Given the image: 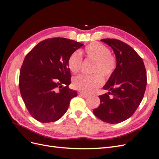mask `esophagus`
Returning a JSON list of instances; mask_svg holds the SVG:
<instances>
[{
	"label": "esophagus",
	"mask_w": 159,
	"mask_h": 159,
	"mask_svg": "<svg viewBox=\"0 0 159 159\" xmlns=\"http://www.w3.org/2000/svg\"><path fill=\"white\" fill-rule=\"evenodd\" d=\"M80 95L84 98H88V96H89L88 94H85V93H80Z\"/></svg>",
	"instance_id": "34e87169"
}]
</instances>
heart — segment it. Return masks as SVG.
<instances>
[{
    "mask_svg": "<svg viewBox=\"0 0 159 159\" xmlns=\"http://www.w3.org/2000/svg\"><path fill=\"white\" fill-rule=\"evenodd\" d=\"M81 53L86 58L95 62L93 75H81L76 77L73 80L74 87L85 93H93L103 84V78H107L113 73L116 66L115 57L111 54L107 46L99 42L91 43L85 46ZM82 66V60L80 55L74 52L70 56L68 66L72 73L75 74L80 71ZM100 75H99V74Z\"/></svg>",
    "mask_w": 159,
    "mask_h": 159,
    "instance_id": "obj_1",
    "label": "heart"
}]
</instances>
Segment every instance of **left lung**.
Listing matches in <instances>:
<instances>
[{
	"label": "left lung",
	"mask_w": 159,
	"mask_h": 159,
	"mask_svg": "<svg viewBox=\"0 0 159 159\" xmlns=\"http://www.w3.org/2000/svg\"><path fill=\"white\" fill-rule=\"evenodd\" d=\"M101 41L111 48L117 64L103 88L108 93L99 96L100 105L93 112L104 122L119 123L131 117L140 105L147 86L146 70L141 57L128 44L110 38Z\"/></svg>",
	"instance_id": "8db88e82"
}]
</instances>
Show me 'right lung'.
<instances>
[{
	"instance_id": "1",
	"label": "right lung",
	"mask_w": 159,
	"mask_h": 159,
	"mask_svg": "<svg viewBox=\"0 0 159 159\" xmlns=\"http://www.w3.org/2000/svg\"><path fill=\"white\" fill-rule=\"evenodd\" d=\"M83 46L68 38H51L38 43L25 57L19 88L27 109L37 121H57L66 113L71 99L78 95L68 88L71 74L68 60Z\"/></svg>"
}]
</instances>
